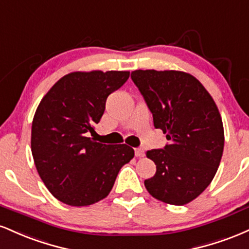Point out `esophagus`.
I'll return each mask as SVG.
<instances>
[{
    "label": "esophagus",
    "instance_id": "esophagus-1",
    "mask_svg": "<svg viewBox=\"0 0 249 249\" xmlns=\"http://www.w3.org/2000/svg\"><path fill=\"white\" fill-rule=\"evenodd\" d=\"M135 156L136 157H143L144 156V149L143 148H135Z\"/></svg>",
    "mask_w": 249,
    "mask_h": 249
}]
</instances>
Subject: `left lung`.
I'll list each match as a JSON object with an SVG mask.
<instances>
[{
	"mask_svg": "<svg viewBox=\"0 0 249 249\" xmlns=\"http://www.w3.org/2000/svg\"><path fill=\"white\" fill-rule=\"evenodd\" d=\"M156 129L169 143L147 157L156 164L144 186L154 198L184 205L212 182L224 151V127L218 107L194 75L179 71L136 70L131 72Z\"/></svg>",
	"mask_w": 249,
	"mask_h": 249,
	"instance_id": "1",
	"label": "left lung"
}]
</instances>
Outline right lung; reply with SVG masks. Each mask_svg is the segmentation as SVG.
<instances>
[{"label": "right lung", "mask_w": 249, "mask_h": 249, "mask_svg": "<svg viewBox=\"0 0 249 249\" xmlns=\"http://www.w3.org/2000/svg\"><path fill=\"white\" fill-rule=\"evenodd\" d=\"M128 78L127 71L73 72L40 101L32 121V157L45 186L61 203L87 206L106 198L120 169L134 157L129 145L89 137L108 95Z\"/></svg>", "instance_id": "right-lung-1"}]
</instances>
